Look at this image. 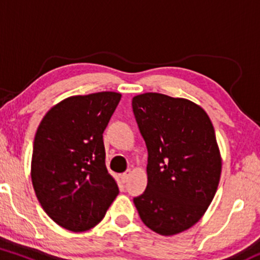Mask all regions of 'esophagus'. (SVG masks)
Returning <instances> with one entry per match:
<instances>
[{"label": "esophagus", "instance_id": "34e87169", "mask_svg": "<svg viewBox=\"0 0 260 260\" xmlns=\"http://www.w3.org/2000/svg\"><path fill=\"white\" fill-rule=\"evenodd\" d=\"M131 174H132V172H131V170H128V171H126L124 174L121 175V180H122V182H123V183H126V182L128 181V178H129Z\"/></svg>", "mask_w": 260, "mask_h": 260}]
</instances>
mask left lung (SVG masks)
Returning a JSON list of instances; mask_svg holds the SVG:
<instances>
[{
	"instance_id": "8db88e82",
	"label": "left lung",
	"mask_w": 260,
	"mask_h": 260,
	"mask_svg": "<svg viewBox=\"0 0 260 260\" xmlns=\"http://www.w3.org/2000/svg\"><path fill=\"white\" fill-rule=\"evenodd\" d=\"M148 148V184L133 199L142 221L172 236L192 228L207 211L221 175L215 131L201 106L182 98L145 92L132 100Z\"/></svg>"
}]
</instances>
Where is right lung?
Masks as SVG:
<instances>
[{
  "label": "right lung",
  "instance_id": "1",
  "mask_svg": "<svg viewBox=\"0 0 260 260\" xmlns=\"http://www.w3.org/2000/svg\"><path fill=\"white\" fill-rule=\"evenodd\" d=\"M120 100L115 91L70 96L52 106L39 124L32 187L45 213L66 230L94 228L120 192L106 169L103 140Z\"/></svg>",
  "mask_w": 260,
  "mask_h": 260
}]
</instances>
